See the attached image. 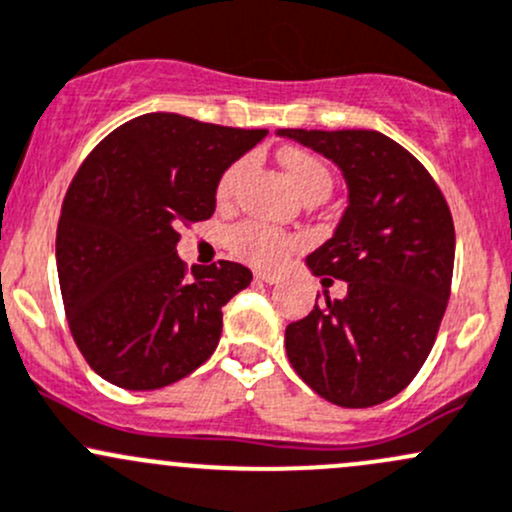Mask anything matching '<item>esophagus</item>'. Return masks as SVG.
I'll list each match as a JSON object with an SVG mask.
<instances>
[{
    "instance_id": "1",
    "label": "esophagus",
    "mask_w": 512,
    "mask_h": 512,
    "mask_svg": "<svg viewBox=\"0 0 512 512\" xmlns=\"http://www.w3.org/2000/svg\"><path fill=\"white\" fill-rule=\"evenodd\" d=\"M255 277L262 279V282H265V284H279V282H282V274L270 272V270H260V272L255 274Z\"/></svg>"
}]
</instances>
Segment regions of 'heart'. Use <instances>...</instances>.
Instances as JSON below:
<instances>
[{
    "instance_id": "1",
    "label": "heart",
    "mask_w": 512,
    "mask_h": 512,
    "mask_svg": "<svg viewBox=\"0 0 512 512\" xmlns=\"http://www.w3.org/2000/svg\"><path fill=\"white\" fill-rule=\"evenodd\" d=\"M284 169H287L289 181H292L294 188L306 196L314 188H331V176H328V169L321 164L314 154L301 152V149H289L282 157ZM247 169V159H238L223 171L220 176L218 188V201H230L238 188L242 174ZM228 245L240 260L252 262V265H277L282 262L289 252L297 247V238L284 230L274 228V225L260 223V220H245V223L235 225L228 235Z\"/></svg>"
}]
</instances>
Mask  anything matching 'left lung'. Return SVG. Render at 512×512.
I'll use <instances>...</instances> for the list:
<instances>
[{
    "label": "left lung",
    "instance_id": "8db88e82",
    "mask_svg": "<svg viewBox=\"0 0 512 512\" xmlns=\"http://www.w3.org/2000/svg\"><path fill=\"white\" fill-rule=\"evenodd\" d=\"M343 171L348 208L306 257L348 282L287 326L292 368L338 407H373L412 383L437 341L454 274V220L422 161L375 129H279Z\"/></svg>",
    "mask_w": 512,
    "mask_h": 512
}]
</instances>
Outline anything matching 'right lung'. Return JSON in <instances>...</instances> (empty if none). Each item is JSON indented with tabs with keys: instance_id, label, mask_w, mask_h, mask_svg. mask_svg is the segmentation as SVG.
I'll use <instances>...</instances> for the list:
<instances>
[{
	"instance_id": "obj_1",
	"label": "right lung",
	"mask_w": 512,
	"mask_h": 512,
	"mask_svg": "<svg viewBox=\"0 0 512 512\" xmlns=\"http://www.w3.org/2000/svg\"><path fill=\"white\" fill-rule=\"evenodd\" d=\"M265 134L149 112L80 164L56 230L58 282L75 346L107 383L159 390L211 358L223 306L252 272L188 270L179 228L211 218L223 171Z\"/></svg>"
}]
</instances>
